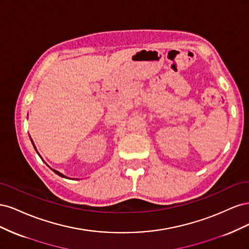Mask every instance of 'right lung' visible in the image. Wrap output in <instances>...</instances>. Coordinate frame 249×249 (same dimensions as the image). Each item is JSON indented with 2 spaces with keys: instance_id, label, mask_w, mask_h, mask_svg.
<instances>
[{
  "instance_id": "right-lung-1",
  "label": "right lung",
  "mask_w": 249,
  "mask_h": 249,
  "mask_svg": "<svg viewBox=\"0 0 249 249\" xmlns=\"http://www.w3.org/2000/svg\"><path fill=\"white\" fill-rule=\"evenodd\" d=\"M32 143H33V141H32ZM33 145H34V143H33ZM34 148H35V146H34ZM36 149V148H35ZM37 154H38V153H37ZM40 157V156H39ZM53 171H54L55 173H56V175H58V176H60V177H62V178H65L63 175H62V173H60L59 171H57V170H54V169H52Z\"/></svg>"
}]
</instances>
